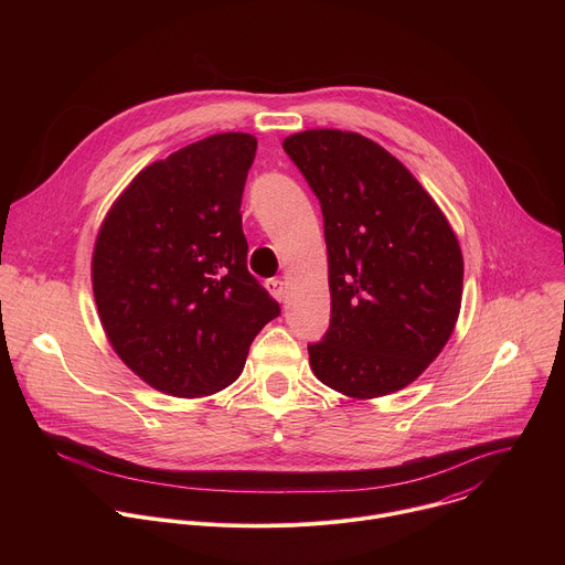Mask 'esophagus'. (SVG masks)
<instances>
[{
    "instance_id": "1",
    "label": "esophagus",
    "mask_w": 565,
    "mask_h": 565,
    "mask_svg": "<svg viewBox=\"0 0 565 565\" xmlns=\"http://www.w3.org/2000/svg\"><path fill=\"white\" fill-rule=\"evenodd\" d=\"M266 288H268V292H270L277 301H281V299L286 297V286H284L281 279H268V281H266Z\"/></svg>"
}]
</instances>
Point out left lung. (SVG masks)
Here are the masks:
<instances>
[{"instance_id":"obj_1","label":"left lung","mask_w":565,"mask_h":565,"mask_svg":"<svg viewBox=\"0 0 565 565\" xmlns=\"http://www.w3.org/2000/svg\"><path fill=\"white\" fill-rule=\"evenodd\" d=\"M324 214L331 327L308 344L319 382L358 399L412 384L445 349L462 297L458 238L414 174L355 131L284 140Z\"/></svg>"}]
</instances>
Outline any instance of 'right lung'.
<instances>
[{
	"instance_id": "add662e5",
	"label": "right lung",
	"mask_w": 565,
	"mask_h": 565,
	"mask_svg": "<svg viewBox=\"0 0 565 565\" xmlns=\"http://www.w3.org/2000/svg\"><path fill=\"white\" fill-rule=\"evenodd\" d=\"M257 138L230 131L147 166L96 238L92 279L103 329L149 386L203 397L244 371L281 308L248 273L241 196Z\"/></svg>"
}]
</instances>
